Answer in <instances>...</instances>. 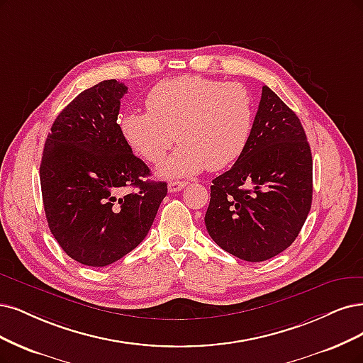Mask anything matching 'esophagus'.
Listing matches in <instances>:
<instances>
[{
  "label": "esophagus",
  "mask_w": 363,
  "mask_h": 363,
  "mask_svg": "<svg viewBox=\"0 0 363 363\" xmlns=\"http://www.w3.org/2000/svg\"><path fill=\"white\" fill-rule=\"evenodd\" d=\"M186 182H179V180H172V182H169L168 183V191L169 192H179V191H182L183 187H186Z\"/></svg>",
  "instance_id": "esophagus-1"
}]
</instances>
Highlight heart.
I'll use <instances>...</instances> for the list:
<instances>
[{
	"mask_svg": "<svg viewBox=\"0 0 363 363\" xmlns=\"http://www.w3.org/2000/svg\"><path fill=\"white\" fill-rule=\"evenodd\" d=\"M148 112H129L120 121L124 140L150 164L177 148L159 174L191 177L228 168L247 145L254 126L252 96L240 84L184 74L156 84L145 97Z\"/></svg>",
	"mask_w": 363,
	"mask_h": 363,
	"instance_id": "heart-1",
	"label": "heart"
}]
</instances>
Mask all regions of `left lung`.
<instances>
[{
  "label": "left lung",
  "mask_w": 363,
  "mask_h": 363,
  "mask_svg": "<svg viewBox=\"0 0 363 363\" xmlns=\"http://www.w3.org/2000/svg\"><path fill=\"white\" fill-rule=\"evenodd\" d=\"M210 186L204 218L223 251L266 261L301 233L312 203V155L298 117L262 86L243 155Z\"/></svg>",
  "instance_id": "obj_1"
}]
</instances>
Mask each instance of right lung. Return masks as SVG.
<instances>
[{
	"instance_id": "obj_1",
	"label": "right lung",
	"mask_w": 363,
	"mask_h": 363,
	"mask_svg": "<svg viewBox=\"0 0 363 363\" xmlns=\"http://www.w3.org/2000/svg\"><path fill=\"white\" fill-rule=\"evenodd\" d=\"M128 86L108 79L62 109L48 135L40 186L49 230L70 258L105 267L138 246L167 196L118 126ZM124 186L135 191L121 196Z\"/></svg>"
}]
</instances>
